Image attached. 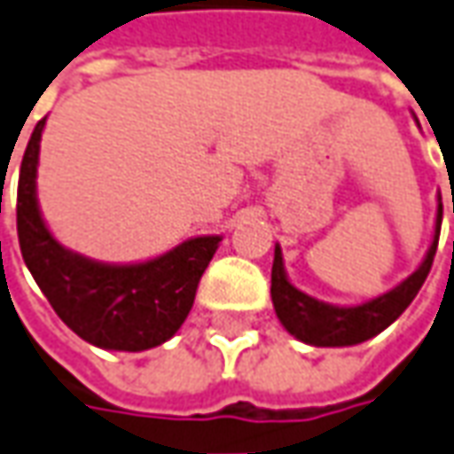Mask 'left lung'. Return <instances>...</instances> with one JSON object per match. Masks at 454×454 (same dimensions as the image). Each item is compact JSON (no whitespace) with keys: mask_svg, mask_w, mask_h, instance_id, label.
<instances>
[{"mask_svg":"<svg viewBox=\"0 0 454 454\" xmlns=\"http://www.w3.org/2000/svg\"><path fill=\"white\" fill-rule=\"evenodd\" d=\"M440 224H442V202L437 200V215H434V234L427 254L422 257L419 267L410 277H404L400 285L370 297L360 305H333L322 302L317 297L297 290L287 277L282 249L275 245V262H272V305L282 327L297 337L300 342L312 348H352L364 340H372L375 334L387 330L395 319L403 315L415 300L422 282L430 275L437 239H440Z\"/></svg>","mask_w":454,"mask_h":454,"instance_id":"8db88e82","label":"left lung"}]
</instances>
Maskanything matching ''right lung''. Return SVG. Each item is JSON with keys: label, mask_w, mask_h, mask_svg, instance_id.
I'll list each match as a JSON object with an SVG mask.
<instances>
[{"label": "right lung", "mask_w": 454, "mask_h": 454, "mask_svg": "<svg viewBox=\"0 0 454 454\" xmlns=\"http://www.w3.org/2000/svg\"><path fill=\"white\" fill-rule=\"evenodd\" d=\"M47 117L21 157L17 232L21 257L64 325L99 349L142 352L175 337L222 234H200L142 262H99L64 247L39 209L36 169Z\"/></svg>", "instance_id": "right-lung-1"}]
</instances>
